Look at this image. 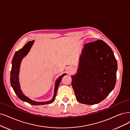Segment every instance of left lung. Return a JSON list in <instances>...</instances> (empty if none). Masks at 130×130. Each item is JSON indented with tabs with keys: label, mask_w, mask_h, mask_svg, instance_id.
Instances as JSON below:
<instances>
[{
	"label": "left lung",
	"mask_w": 130,
	"mask_h": 130,
	"mask_svg": "<svg viewBox=\"0 0 130 130\" xmlns=\"http://www.w3.org/2000/svg\"><path fill=\"white\" fill-rule=\"evenodd\" d=\"M117 70V60L105 42L98 40L84 45L77 73L71 76L77 100L90 105L104 100L115 87Z\"/></svg>",
	"instance_id": "8db88e82"
}]
</instances>
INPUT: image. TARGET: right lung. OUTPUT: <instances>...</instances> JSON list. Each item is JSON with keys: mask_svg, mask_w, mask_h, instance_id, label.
Segmentation results:
<instances>
[{"mask_svg": "<svg viewBox=\"0 0 130 130\" xmlns=\"http://www.w3.org/2000/svg\"><path fill=\"white\" fill-rule=\"evenodd\" d=\"M34 40L30 41L28 43L26 44L23 47L20 49L18 51L16 52L15 53L14 57L12 61V69L11 71V77H10V81H11V84L13 89L15 93H16L17 96L19 97L20 100L23 101L27 102L30 105H43L50 104L53 102L55 99L57 91H58V87L59 86L60 83L62 80V77L66 75L67 74H63L60 76L55 81V87H54V93L53 98L50 101L45 102H37L30 99L28 97L25 96L21 89L20 85L19 83V72H20V67L21 61L23 58L27 55L30 51V48H31L32 45L34 44Z\"/></svg>", "mask_w": 130, "mask_h": 130, "instance_id": "obj_1", "label": "right lung"}]
</instances>
